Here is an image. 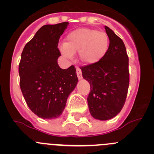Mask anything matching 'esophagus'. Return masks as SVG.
<instances>
[{
  "mask_svg": "<svg viewBox=\"0 0 154 154\" xmlns=\"http://www.w3.org/2000/svg\"><path fill=\"white\" fill-rule=\"evenodd\" d=\"M77 77H78L79 79H82V77H83V76H82V71L81 69H80V68L77 67Z\"/></svg>",
  "mask_w": 154,
  "mask_h": 154,
  "instance_id": "34e87169",
  "label": "esophagus"
}]
</instances>
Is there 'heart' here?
Segmentation results:
<instances>
[{"instance_id": "heart-1", "label": "heart", "mask_w": 154, "mask_h": 154, "mask_svg": "<svg viewBox=\"0 0 154 154\" xmlns=\"http://www.w3.org/2000/svg\"><path fill=\"white\" fill-rule=\"evenodd\" d=\"M109 45V38L106 32L95 29L80 28L72 31L66 36L61 52L68 58L78 52L81 63L94 65L106 56Z\"/></svg>"}]
</instances>
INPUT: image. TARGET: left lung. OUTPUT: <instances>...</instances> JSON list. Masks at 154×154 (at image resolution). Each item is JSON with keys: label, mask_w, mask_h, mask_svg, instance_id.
I'll list each match as a JSON object with an SVG mask.
<instances>
[{"label": "left lung", "mask_w": 154, "mask_h": 154, "mask_svg": "<svg viewBox=\"0 0 154 154\" xmlns=\"http://www.w3.org/2000/svg\"><path fill=\"white\" fill-rule=\"evenodd\" d=\"M109 38L106 56L99 63L80 67L89 83L88 109L95 119L106 121L117 116L125 105L130 83L129 58L125 44L109 27L105 26Z\"/></svg>", "instance_id": "1"}]
</instances>
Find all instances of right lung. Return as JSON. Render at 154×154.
Instances as JSON below:
<instances>
[{
	"mask_svg": "<svg viewBox=\"0 0 154 154\" xmlns=\"http://www.w3.org/2000/svg\"><path fill=\"white\" fill-rule=\"evenodd\" d=\"M68 22L41 27L24 46L18 66L20 88L31 111L45 119L63 113L68 95L78 82L74 66L62 69L59 40Z\"/></svg>",
	"mask_w": 154,
	"mask_h": 154,
	"instance_id": "obj_1",
	"label": "right lung"
}]
</instances>
